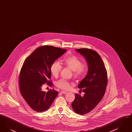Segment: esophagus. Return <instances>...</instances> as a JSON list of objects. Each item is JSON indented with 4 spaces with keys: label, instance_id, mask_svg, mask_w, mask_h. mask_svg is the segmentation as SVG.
Wrapping results in <instances>:
<instances>
[{
    "label": "esophagus",
    "instance_id": "34e87169",
    "mask_svg": "<svg viewBox=\"0 0 132 132\" xmlns=\"http://www.w3.org/2000/svg\"><path fill=\"white\" fill-rule=\"evenodd\" d=\"M60 93H61V94H67V92H65V91H64V90H62V91H61V92H60Z\"/></svg>",
    "mask_w": 132,
    "mask_h": 132
}]
</instances>
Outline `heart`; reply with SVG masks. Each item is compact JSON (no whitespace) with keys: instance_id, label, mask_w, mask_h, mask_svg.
Segmentation results:
<instances>
[{"instance_id":"heart-1","label":"heart","mask_w":132,"mask_h":132,"mask_svg":"<svg viewBox=\"0 0 132 132\" xmlns=\"http://www.w3.org/2000/svg\"><path fill=\"white\" fill-rule=\"evenodd\" d=\"M63 64L73 71V75L76 78H80L84 76L88 71L87 65L82 63V61L79 58L74 55L66 57L63 60ZM62 68L61 64L58 61H55L51 66V73L54 77H57ZM56 86L61 89L67 90L70 88V83L65 79H60L56 82Z\"/></svg>"}]
</instances>
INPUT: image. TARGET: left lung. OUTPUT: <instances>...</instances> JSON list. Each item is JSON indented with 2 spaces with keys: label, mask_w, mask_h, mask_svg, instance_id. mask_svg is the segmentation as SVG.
<instances>
[{
  "label": "left lung",
  "mask_w": 132,
  "mask_h": 132,
  "mask_svg": "<svg viewBox=\"0 0 132 132\" xmlns=\"http://www.w3.org/2000/svg\"><path fill=\"white\" fill-rule=\"evenodd\" d=\"M87 62V76L78 85L85 93L83 96L75 94L72 107L76 113L84 115L93 110L101 101L105 94L107 83L106 70L100 55L88 48L76 49Z\"/></svg>",
  "instance_id": "8db88e82"
}]
</instances>
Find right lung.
Here are the masks:
<instances>
[{"label":"right lung","instance_id":"right-lung-1","mask_svg":"<svg viewBox=\"0 0 132 132\" xmlns=\"http://www.w3.org/2000/svg\"><path fill=\"white\" fill-rule=\"evenodd\" d=\"M66 50L44 45L34 50L28 57L21 70L19 88L21 94L32 109L42 112L47 110L56 97L58 92L50 89L47 93L42 90L44 83L51 85L50 67Z\"/></svg>","mask_w":132,"mask_h":132}]
</instances>
